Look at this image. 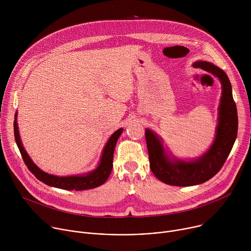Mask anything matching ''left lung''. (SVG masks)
Here are the masks:
<instances>
[{
  "mask_svg": "<svg viewBox=\"0 0 251 251\" xmlns=\"http://www.w3.org/2000/svg\"><path fill=\"white\" fill-rule=\"evenodd\" d=\"M194 66L213 75L222 83L219 124L210 148L201 157L191 161L170 158L161 138L152 130L146 129L151 171L161 182L171 186L189 187L208 181L224 166L237 136V110L228 76L223 69L207 61H197Z\"/></svg>",
  "mask_w": 251,
  "mask_h": 251,
  "instance_id": "left-lung-1",
  "label": "left lung"
}]
</instances>
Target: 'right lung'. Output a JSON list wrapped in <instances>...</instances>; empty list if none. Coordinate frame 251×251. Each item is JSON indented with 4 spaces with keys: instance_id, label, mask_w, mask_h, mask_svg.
<instances>
[{
    "instance_id": "right-lung-1",
    "label": "right lung",
    "mask_w": 251,
    "mask_h": 251,
    "mask_svg": "<svg viewBox=\"0 0 251 251\" xmlns=\"http://www.w3.org/2000/svg\"><path fill=\"white\" fill-rule=\"evenodd\" d=\"M17 116H18V112H16L15 121H14V132H15L16 143L20 149V152L25 164L26 165L27 169L34 175V176H37L38 180H40L41 182H43L48 186L62 189V190H67V191H73V190L84 191V190L94 189L96 187L103 185L107 181V178H108V176H110V173L113 168L114 149H115L118 138L123 132V128H120L117 131H115L111 135L109 140L107 141L102 152L100 163L94 171L84 175L58 176H53L42 171L31 161V159L29 158V156L27 155V153L25 152L22 144L20 133H19V127L17 123Z\"/></svg>"
}]
</instances>
